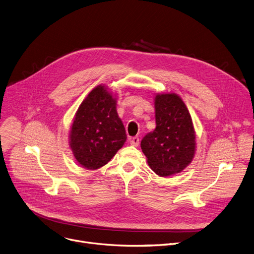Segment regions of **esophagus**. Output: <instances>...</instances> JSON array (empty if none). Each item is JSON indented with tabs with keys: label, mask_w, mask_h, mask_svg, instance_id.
I'll list each match as a JSON object with an SVG mask.
<instances>
[{
	"label": "esophagus",
	"mask_w": 254,
	"mask_h": 254,
	"mask_svg": "<svg viewBox=\"0 0 254 254\" xmlns=\"http://www.w3.org/2000/svg\"><path fill=\"white\" fill-rule=\"evenodd\" d=\"M139 143V137L138 136H134L132 138H130V144L133 146H137Z\"/></svg>",
	"instance_id": "1"
}]
</instances>
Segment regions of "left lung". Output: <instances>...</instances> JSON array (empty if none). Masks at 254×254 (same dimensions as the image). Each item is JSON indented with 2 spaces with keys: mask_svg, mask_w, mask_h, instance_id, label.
<instances>
[{
  "mask_svg": "<svg viewBox=\"0 0 254 254\" xmlns=\"http://www.w3.org/2000/svg\"><path fill=\"white\" fill-rule=\"evenodd\" d=\"M156 128L140 142L148 166L160 176L182 172L196 151V134L190 115L175 93L155 97Z\"/></svg>",
  "mask_w": 254,
  "mask_h": 254,
  "instance_id": "8db88e82",
  "label": "left lung"
}]
</instances>
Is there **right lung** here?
<instances>
[{
	"label": "right lung",
	"instance_id": "right-lung-1",
	"mask_svg": "<svg viewBox=\"0 0 254 254\" xmlns=\"http://www.w3.org/2000/svg\"><path fill=\"white\" fill-rule=\"evenodd\" d=\"M116 104L113 94L99 85L87 95L74 116L69 146L86 169L95 170L106 165L127 139Z\"/></svg>",
	"mask_w": 254,
	"mask_h": 254
}]
</instances>
